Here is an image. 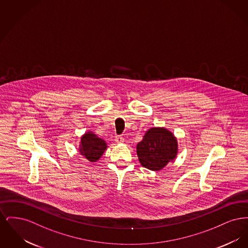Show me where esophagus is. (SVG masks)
<instances>
[{"label": "esophagus", "instance_id": "obj_1", "mask_svg": "<svg viewBox=\"0 0 248 248\" xmlns=\"http://www.w3.org/2000/svg\"><path fill=\"white\" fill-rule=\"evenodd\" d=\"M115 141L117 142V143H123V142L124 141V138H123V137H121V136H117V137H116V139H115Z\"/></svg>", "mask_w": 248, "mask_h": 248}]
</instances>
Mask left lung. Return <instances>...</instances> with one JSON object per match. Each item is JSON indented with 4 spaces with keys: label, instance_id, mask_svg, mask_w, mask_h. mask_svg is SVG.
I'll list each match as a JSON object with an SVG mask.
<instances>
[{
    "label": "left lung",
    "instance_id": "8db88e82",
    "mask_svg": "<svg viewBox=\"0 0 248 248\" xmlns=\"http://www.w3.org/2000/svg\"><path fill=\"white\" fill-rule=\"evenodd\" d=\"M178 143L175 135L165 127H152L146 131L137 145L140 165L152 171H160L177 158Z\"/></svg>",
    "mask_w": 248,
    "mask_h": 248
}]
</instances>
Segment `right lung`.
<instances>
[{"instance_id": "right-lung-1", "label": "right lung", "mask_w": 248, "mask_h": 248, "mask_svg": "<svg viewBox=\"0 0 248 248\" xmlns=\"http://www.w3.org/2000/svg\"><path fill=\"white\" fill-rule=\"evenodd\" d=\"M108 149L104 140L98 138L93 131H86L81 137L79 144V153L91 163H94L101 158Z\"/></svg>"}]
</instances>
